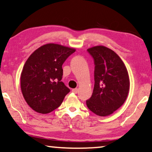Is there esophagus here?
I'll return each mask as SVG.
<instances>
[{"label": "esophagus", "instance_id": "34e87169", "mask_svg": "<svg viewBox=\"0 0 152 152\" xmlns=\"http://www.w3.org/2000/svg\"><path fill=\"white\" fill-rule=\"evenodd\" d=\"M72 92H73L74 93H75V94H76V93H78V88H73L72 90Z\"/></svg>", "mask_w": 152, "mask_h": 152}]
</instances>
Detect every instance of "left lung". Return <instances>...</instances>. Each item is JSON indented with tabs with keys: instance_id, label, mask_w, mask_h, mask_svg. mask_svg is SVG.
Here are the masks:
<instances>
[{
	"instance_id": "1",
	"label": "left lung",
	"mask_w": 152,
	"mask_h": 152,
	"mask_svg": "<svg viewBox=\"0 0 152 152\" xmlns=\"http://www.w3.org/2000/svg\"><path fill=\"white\" fill-rule=\"evenodd\" d=\"M87 51L94 60L95 85L86 105L95 114L106 116L126 99L130 87L128 72L120 57L110 49L96 46Z\"/></svg>"
}]
</instances>
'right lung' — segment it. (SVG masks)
I'll use <instances>...</instances> for the list:
<instances>
[{
    "instance_id": "add662e5",
    "label": "right lung",
    "mask_w": 152,
    "mask_h": 152,
    "mask_svg": "<svg viewBox=\"0 0 152 152\" xmlns=\"http://www.w3.org/2000/svg\"><path fill=\"white\" fill-rule=\"evenodd\" d=\"M75 49L47 44L29 57L21 74V89L29 106L48 114L57 109L70 90L61 81L62 65Z\"/></svg>"
}]
</instances>
